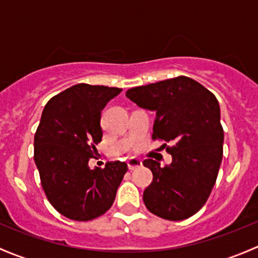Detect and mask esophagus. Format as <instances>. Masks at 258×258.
<instances>
[{
  "instance_id": "obj_1",
  "label": "esophagus",
  "mask_w": 258,
  "mask_h": 258,
  "mask_svg": "<svg viewBox=\"0 0 258 258\" xmlns=\"http://www.w3.org/2000/svg\"><path fill=\"white\" fill-rule=\"evenodd\" d=\"M128 168H129V170H135V169H138V168H140V166H143V163L142 161L139 160V159H135V158H132V159H129L128 160Z\"/></svg>"
}]
</instances>
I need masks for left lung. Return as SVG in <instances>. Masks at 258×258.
Instances as JSON below:
<instances>
[{"label":"left lung","instance_id":"8db88e82","mask_svg":"<svg viewBox=\"0 0 258 258\" xmlns=\"http://www.w3.org/2000/svg\"><path fill=\"white\" fill-rule=\"evenodd\" d=\"M125 95L156 113L153 139L174 143L166 148L171 164L163 168L153 159L143 163L153 172L143 195L145 206L170 221L192 216L205 205L222 161L224 129L216 97L185 76L135 87Z\"/></svg>","mask_w":258,"mask_h":258}]
</instances>
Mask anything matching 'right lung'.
Returning a JSON list of instances; mask_svg holds the SVG:
<instances>
[{
    "instance_id": "1",
    "label": "right lung",
    "mask_w": 258,
    "mask_h": 258,
    "mask_svg": "<svg viewBox=\"0 0 258 258\" xmlns=\"http://www.w3.org/2000/svg\"><path fill=\"white\" fill-rule=\"evenodd\" d=\"M120 88L76 84L44 107L34 134V163L50 205L63 216L89 221L111 208L128 165L110 161L90 169L102 142V110Z\"/></svg>"
}]
</instances>
